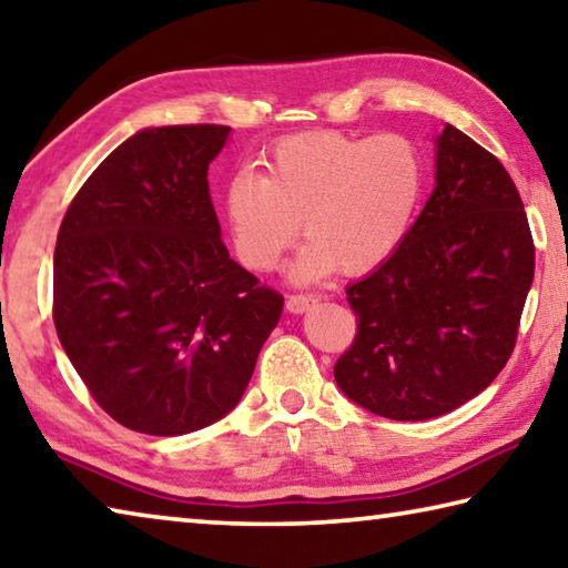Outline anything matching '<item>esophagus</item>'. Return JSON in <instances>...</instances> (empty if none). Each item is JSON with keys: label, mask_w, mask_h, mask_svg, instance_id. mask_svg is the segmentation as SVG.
Here are the masks:
<instances>
[{"label": "esophagus", "mask_w": 568, "mask_h": 568, "mask_svg": "<svg viewBox=\"0 0 568 568\" xmlns=\"http://www.w3.org/2000/svg\"><path fill=\"white\" fill-rule=\"evenodd\" d=\"M315 301H318V297H315L313 293H293V295H287L285 305L291 313H305L307 307L315 305Z\"/></svg>", "instance_id": "esophagus-1"}]
</instances>
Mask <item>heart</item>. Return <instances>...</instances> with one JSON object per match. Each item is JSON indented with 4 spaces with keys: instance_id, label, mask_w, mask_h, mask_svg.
<instances>
[{
    "instance_id": "heart-1",
    "label": "heart",
    "mask_w": 568,
    "mask_h": 568,
    "mask_svg": "<svg viewBox=\"0 0 568 568\" xmlns=\"http://www.w3.org/2000/svg\"><path fill=\"white\" fill-rule=\"evenodd\" d=\"M426 190V162L403 134L351 138L307 132L281 140L265 175L240 170L225 192L237 257L267 273L301 235L311 240L295 275L321 277L338 267L361 275L406 240Z\"/></svg>"
}]
</instances>
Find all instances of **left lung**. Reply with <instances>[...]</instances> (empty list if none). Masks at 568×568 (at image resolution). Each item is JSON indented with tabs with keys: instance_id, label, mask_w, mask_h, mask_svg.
I'll return each mask as SVG.
<instances>
[{
	"instance_id": "obj_1",
	"label": "left lung",
	"mask_w": 568,
	"mask_h": 568,
	"mask_svg": "<svg viewBox=\"0 0 568 568\" xmlns=\"http://www.w3.org/2000/svg\"><path fill=\"white\" fill-rule=\"evenodd\" d=\"M531 281L534 237L511 175L446 124L434 195L396 253L345 291L355 338L335 381L393 420L464 406L511 358Z\"/></svg>"
}]
</instances>
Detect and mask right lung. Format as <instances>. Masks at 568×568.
<instances>
[{
    "label": "right lung",
    "mask_w": 568,
    "mask_h": 568,
    "mask_svg": "<svg viewBox=\"0 0 568 568\" xmlns=\"http://www.w3.org/2000/svg\"><path fill=\"white\" fill-rule=\"evenodd\" d=\"M227 132H138L92 172L57 233V335L98 406L138 434H192L233 410L283 313V295L220 237L207 168Z\"/></svg>",
    "instance_id": "1"
}]
</instances>
